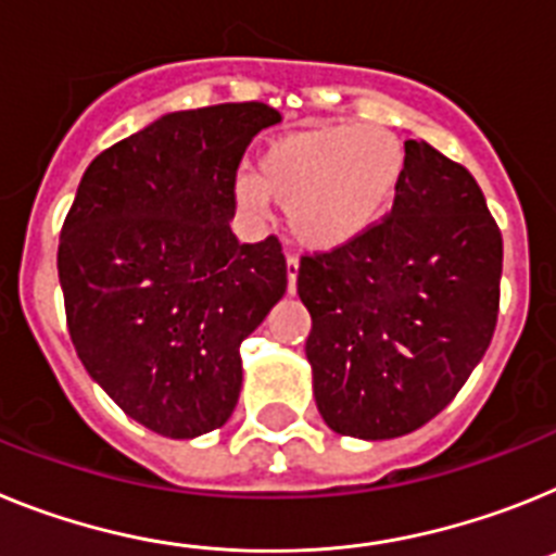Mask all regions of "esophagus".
Here are the masks:
<instances>
[{"mask_svg":"<svg viewBox=\"0 0 556 556\" xmlns=\"http://www.w3.org/2000/svg\"><path fill=\"white\" fill-rule=\"evenodd\" d=\"M285 265H288V291H296V277H299V260L293 257V254H288V260H285Z\"/></svg>","mask_w":556,"mask_h":556,"instance_id":"obj_1","label":"esophagus"}]
</instances>
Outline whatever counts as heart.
Wrapping results in <instances>:
<instances>
[{
  "mask_svg": "<svg viewBox=\"0 0 556 556\" xmlns=\"http://www.w3.org/2000/svg\"><path fill=\"white\" fill-rule=\"evenodd\" d=\"M403 176L405 144L397 134L361 123L313 125L274 139L254 178H240L235 195L249 212L271 198L288 212L299 245L330 251L383 218Z\"/></svg>",
  "mask_w": 556,
  "mask_h": 556,
  "instance_id": "b5f03b06",
  "label": "heart"
}]
</instances>
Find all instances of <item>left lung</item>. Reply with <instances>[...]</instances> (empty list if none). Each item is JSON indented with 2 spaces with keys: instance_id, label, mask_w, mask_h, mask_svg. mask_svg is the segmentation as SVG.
Instances as JSON below:
<instances>
[{
  "instance_id": "1",
  "label": "left lung",
  "mask_w": 556,
  "mask_h": 556,
  "mask_svg": "<svg viewBox=\"0 0 556 556\" xmlns=\"http://www.w3.org/2000/svg\"><path fill=\"white\" fill-rule=\"evenodd\" d=\"M504 240L467 167L405 142L392 212L299 263L318 414L341 437L422 428L484 358L498 321Z\"/></svg>"
}]
</instances>
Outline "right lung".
I'll return each mask as SVG.
<instances>
[{
	"label": "right lung",
	"mask_w": 556,
	"mask_h": 556,
	"mask_svg": "<svg viewBox=\"0 0 556 556\" xmlns=\"http://www.w3.org/2000/svg\"><path fill=\"white\" fill-rule=\"evenodd\" d=\"M265 103L173 111L86 167L61 229L66 327L91 380L170 439L235 412L240 344L288 288L279 240L231 235L245 148L279 123Z\"/></svg>",
	"instance_id": "obj_1"
}]
</instances>
